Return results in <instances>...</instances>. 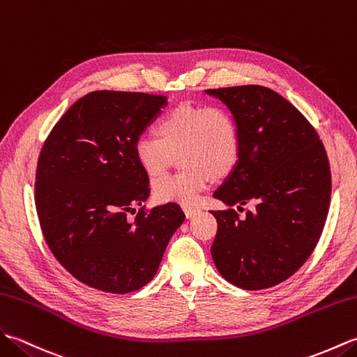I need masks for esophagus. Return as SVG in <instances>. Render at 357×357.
Instances as JSON below:
<instances>
[{
	"mask_svg": "<svg viewBox=\"0 0 357 357\" xmlns=\"http://www.w3.org/2000/svg\"><path fill=\"white\" fill-rule=\"evenodd\" d=\"M183 212H185L186 218H192V217L197 215V213H199L200 211L197 209V208H194V206H183Z\"/></svg>",
	"mask_w": 357,
	"mask_h": 357,
	"instance_id": "esophagus-1",
	"label": "esophagus"
}]
</instances>
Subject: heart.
I'll use <instances>...</instances> for the list:
<instances>
[{
    "mask_svg": "<svg viewBox=\"0 0 357 357\" xmlns=\"http://www.w3.org/2000/svg\"><path fill=\"white\" fill-rule=\"evenodd\" d=\"M157 131L160 139L144 134L134 142L140 169L158 177L178 154L185 168L154 181V197L162 203L195 204L213 176L226 177L240 160V128L226 108L178 105L158 121Z\"/></svg>",
    "mask_w": 357,
    "mask_h": 357,
    "instance_id": "obj_1",
    "label": "heart"
}]
</instances>
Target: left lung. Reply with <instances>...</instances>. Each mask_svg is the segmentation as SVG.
I'll list each match as a JSON object with an SVG mask.
<instances>
[{"label": "left lung", "instance_id": "obj_1", "mask_svg": "<svg viewBox=\"0 0 357 357\" xmlns=\"http://www.w3.org/2000/svg\"><path fill=\"white\" fill-rule=\"evenodd\" d=\"M236 119L240 160L215 199L235 209L211 211L218 232L211 248L217 271L234 286L261 290L286 281L319 241L331 195L326 149L287 99L261 85L206 90Z\"/></svg>", "mask_w": 357, "mask_h": 357}]
</instances>
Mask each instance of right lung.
Wrapping results in <instances>:
<instances>
[{
  "mask_svg": "<svg viewBox=\"0 0 357 357\" xmlns=\"http://www.w3.org/2000/svg\"><path fill=\"white\" fill-rule=\"evenodd\" d=\"M166 105L168 98L146 93H89L59 119L41 149L39 225L54 258L86 286L108 293L144 287L185 221L176 203L126 220L149 197L134 142Z\"/></svg>",
  "mask_w": 357,
  "mask_h": 357,
  "instance_id": "right-lung-1",
  "label": "right lung"
}]
</instances>
